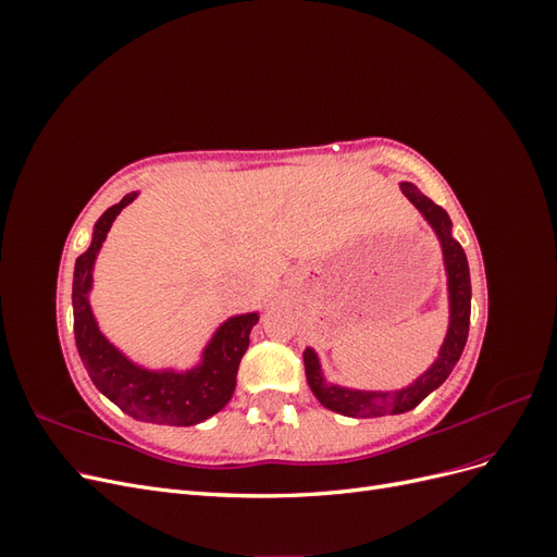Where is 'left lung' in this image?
Listing matches in <instances>:
<instances>
[{
  "mask_svg": "<svg viewBox=\"0 0 557 557\" xmlns=\"http://www.w3.org/2000/svg\"><path fill=\"white\" fill-rule=\"evenodd\" d=\"M401 190L413 201V207L428 218V223L434 227L436 237H440L444 246V260L448 269V290H450V327L436 362L413 385H409L407 391H399V393H358V391H344V387H336V385H325L323 376H320L315 352L307 348L305 367H307V381L311 385L313 395L318 397L320 404H323V407L344 416L379 418L387 413L411 411L434 391V387H440L448 379V374L453 372V367L458 364L462 348L467 344L469 313H471V283H469V264H467L465 250L450 237V218L440 205H434L430 197H425L411 183H401Z\"/></svg>",
  "mask_w": 557,
  "mask_h": 557,
  "instance_id": "8db88e82",
  "label": "left lung"
}]
</instances>
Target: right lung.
Wrapping results in <instances>:
<instances>
[{
  "label": "right lung",
  "instance_id": "1",
  "mask_svg": "<svg viewBox=\"0 0 557 557\" xmlns=\"http://www.w3.org/2000/svg\"><path fill=\"white\" fill-rule=\"evenodd\" d=\"M132 199L134 193L104 211L95 225L90 248L76 260L72 290L76 348L99 393H104L125 413L158 425H195L221 411L230 401L237 385L239 362L250 342L248 334L258 323V313L227 320L209 344L205 362L188 374L146 372L121 356L97 330L88 305V290L92 283V262L107 239V232L115 215Z\"/></svg>",
  "mask_w": 557,
  "mask_h": 557
}]
</instances>
